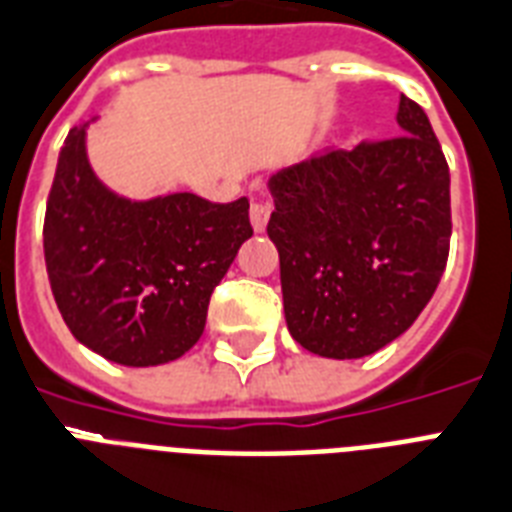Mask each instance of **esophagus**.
Returning <instances> with one entry per match:
<instances>
[{"label":"esophagus","mask_w":512,"mask_h":512,"mask_svg":"<svg viewBox=\"0 0 512 512\" xmlns=\"http://www.w3.org/2000/svg\"><path fill=\"white\" fill-rule=\"evenodd\" d=\"M270 210H273V205H270L268 199H252L249 218H252V228H255L257 234H260V231H265V226H268Z\"/></svg>","instance_id":"esophagus-1"}]
</instances>
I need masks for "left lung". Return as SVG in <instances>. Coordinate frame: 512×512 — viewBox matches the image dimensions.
<instances>
[{
    "label": "left lung",
    "mask_w": 512,
    "mask_h": 512,
    "mask_svg": "<svg viewBox=\"0 0 512 512\" xmlns=\"http://www.w3.org/2000/svg\"><path fill=\"white\" fill-rule=\"evenodd\" d=\"M400 136L270 176L268 236L289 334L307 352L365 357L413 326L450 255V168L405 94Z\"/></svg>",
    "instance_id": "left-lung-1"
}]
</instances>
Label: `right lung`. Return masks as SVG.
I'll list each match as a JSON object with an SVG mask.
<instances>
[{
    "mask_svg": "<svg viewBox=\"0 0 512 512\" xmlns=\"http://www.w3.org/2000/svg\"><path fill=\"white\" fill-rule=\"evenodd\" d=\"M86 128L57 157L44 260L62 321L112 363L178 360L205 331L213 289L252 236L249 199L215 205L191 191L128 199L91 170Z\"/></svg>",
    "mask_w": 512,
    "mask_h": 512,
    "instance_id": "right-lung-1",
    "label": "right lung"
}]
</instances>
